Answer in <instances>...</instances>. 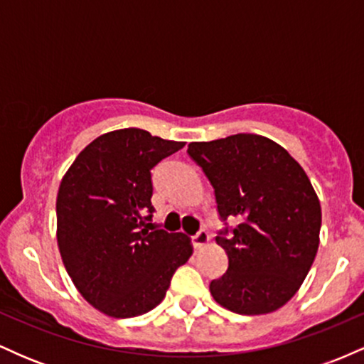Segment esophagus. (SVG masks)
Masks as SVG:
<instances>
[{
    "label": "esophagus",
    "instance_id": "esophagus-1",
    "mask_svg": "<svg viewBox=\"0 0 364 364\" xmlns=\"http://www.w3.org/2000/svg\"><path fill=\"white\" fill-rule=\"evenodd\" d=\"M208 240H210V236H208V232L205 229H200L198 232H196L195 236H191V245H193V248H203L208 243Z\"/></svg>",
    "mask_w": 364,
    "mask_h": 364
}]
</instances>
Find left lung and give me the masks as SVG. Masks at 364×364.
Instances as JSON below:
<instances>
[{"label":"left lung","instance_id":"8db88e82","mask_svg":"<svg viewBox=\"0 0 364 364\" xmlns=\"http://www.w3.org/2000/svg\"><path fill=\"white\" fill-rule=\"evenodd\" d=\"M186 152L214 188L224 223L215 241L229 263L210 282L212 296L240 315L275 311L299 289L318 250L321 208L306 173L253 133L193 141ZM232 216L238 224L228 226Z\"/></svg>","mask_w":364,"mask_h":364}]
</instances>
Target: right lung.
I'll list each match as a JSON object with an SVG mask.
<instances>
[{"label": "right lung", "mask_w": 364, "mask_h": 364, "mask_svg": "<svg viewBox=\"0 0 364 364\" xmlns=\"http://www.w3.org/2000/svg\"><path fill=\"white\" fill-rule=\"evenodd\" d=\"M183 141L124 128L95 139L63 178L58 246L66 272L92 306L114 318L144 315L164 299L190 237L152 228V169Z\"/></svg>", "instance_id": "right-lung-1"}]
</instances>
